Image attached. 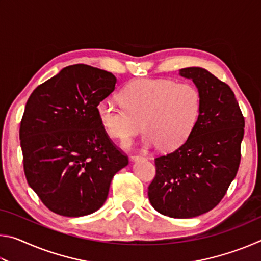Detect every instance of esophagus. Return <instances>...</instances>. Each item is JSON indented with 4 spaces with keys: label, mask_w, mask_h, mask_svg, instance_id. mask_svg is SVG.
<instances>
[{
    "label": "esophagus",
    "mask_w": 261,
    "mask_h": 261,
    "mask_svg": "<svg viewBox=\"0 0 261 261\" xmlns=\"http://www.w3.org/2000/svg\"><path fill=\"white\" fill-rule=\"evenodd\" d=\"M145 156H143V155H131L130 156V160L131 161H134V162H136V161H140V160H145Z\"/></svg>",
    "instance_id": "1"
}]
</instances>
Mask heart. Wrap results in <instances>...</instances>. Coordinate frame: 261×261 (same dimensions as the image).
Segmentation results:
<instances>
[{"label": "heart", "instance_id": "heart-1", "mask_svg": "<svg viewBox=\"0 0 261 261\" xmlns=\"http://www.w3.org/2000/svg\"><path fill=\"white\" fill-rule=\"evenodd\" d=\"M123 105L101 99L96 116L108 136L126 140L146 131L145 147L174 149L182 145L197 124L201 96L191 84L170 79H138L122 90Z\"/></svg>", "mask_w": 261, "mask_h": 261}]
</instances>
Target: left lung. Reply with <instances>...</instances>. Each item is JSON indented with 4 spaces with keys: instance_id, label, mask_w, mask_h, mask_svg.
I'll return each instance as SVG.
<instances>
[{
    "instance_id": "obj_1",
    "label": "left lung",
    "mask_w": 261,
    "mask_h": 261,
    "mask_svg": "<svg viewBox=\"0 0 261 261\" xmlns=\"http://www.w3.org/2000/svg\"><path fill=\"white\" fill-rule=\"evenodd\" d=\"M179 74L199 91L200 114L183 145L155 159L148 199L159 213L189 219L213 210L236 177L245 122L226 83L199 67L180 69Z\"/></svg>"
}]
</instances>
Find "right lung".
<instances>
[{"mask_svg":"<svg viewBox=\"0 0 261 261\" xmlns=\"http://www.w3.org/2000/svg\"><path fill=\"white\" fill-rule=\"evenodd\" d=\"M116 77L86 64L69 65L30 95L19 139L26 179L56 214L78 218L105 204L114 175L129 163L96 116Z\"/></svg>","mask_w":261,"mask_h":261,"instance_id":"1","label":"right lung"}]
</instances>
